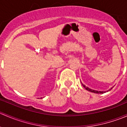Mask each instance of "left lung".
<instances>
[{"label":"left lung","instance_id":"left-lung-1","mask_svg":"<svg viewBox=\"0 0 127 127\" xmlns=\"http://www.w3.org/2000/svg\"><path fill=\"white\" fill-rule=\"evenodd\" d=\"M81 83H82V82H81ZM82 86L84 87L85 88V89L89 91V92H92V93H102V94H103V93H106V92H101V91H97V90H94L90 89V88H88L87 87L85 86V85H84V84H83L82 83ZM112 88H111V89H109V90H111L112 89ZM109 90H107V91H109Z\"/></svg>","mask_w":127,"mask_h":127}]
</instances>
